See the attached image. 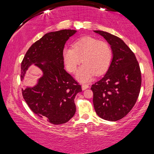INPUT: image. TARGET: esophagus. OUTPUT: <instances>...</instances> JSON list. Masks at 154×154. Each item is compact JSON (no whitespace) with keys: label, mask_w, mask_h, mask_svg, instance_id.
I'll return each instance as SVG.
<instances>
[{"label":"esophagus","mask_w":154,"mask_h":154,"mask_svg":"<svg viewBox=\"0 0 154 154\" xmlns=\"http://www.w3.org/2000/svg\"><path fill=\"white\" fill-rule=\"evenodd\" d=\"M82 90H84L87 89V88H89V85H88V84H82Z\"/></svg>","instance_id":"esophagus-1"}]
</instances>
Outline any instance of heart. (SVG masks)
<instances>
[{
	"mask_svg": "<svg viewBox=\"0 0 154 154\" xmlns=\"http://www.w3.org/2000/svg\"><path fill=\"white\" fill-rule=\"evenodd\" d=\"M72 48H65L62 57L68 71L74 72L82 62L77 78L82 82L90 81L94 75H101L108 69L112 60L111 47L105 41L85 36L75 41Z\"/></svg>",
	"mask_w": 154,
	"mask_h": 154,
	"instance_id": "heart-1",
	"label": "heart"
}]
</instances>
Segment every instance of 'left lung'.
<instances>
[{
  "label": "left lung",
  "instance_id": "8db88e82",
  "mask_svg": "<svg viewBox=\"0 0 154 154\" xmlns=\"http://www.w3.org/2000/svg\"><path fill=\"white\" fill-rule=\"evenodd\" d=\"M110 44L113 59L102 79L92 85L96 114L115 122L131 111L139 97L141 72L134 54L121 38L111 34L94 30Z\"/></svg>",
  "mask_w": 154,
  "mask_h": 154
}]
</instances>
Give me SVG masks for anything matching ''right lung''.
I'll return each mask as SVG.
<instances>
[{
    "label": "right lung",
    "instance_id": "1",
    "mask_svg": "<svg viewBox=\"0 0 154 154\" xmlns=\"http://www.w3.org/2000/svg\"><path fill=\"white\" fill-rule=\"evenodd\" d=\"M75 32L65 29L45 34L30 46L21 64V80L31 64L42 70L43 75L37 85L22 89V96L34 113L55 125L66 123L73 117L74 99L82 91L79 83L65 71L62 57L65 43Z\"/></svg>",
    "mask_w": 154,
    "mask_h": 154
}]
</instances>
